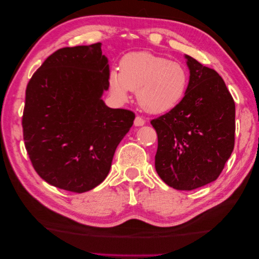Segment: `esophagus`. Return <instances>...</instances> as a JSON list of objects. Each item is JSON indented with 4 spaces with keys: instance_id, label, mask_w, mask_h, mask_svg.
Masks as SVG:
<instances>
[{
    "instance_id": "1",
    "label": "esophagus",
    "mask_w": 259,
    "mask_h": 259,
    "mask_svg": "<svg viewBox=\"0 0 259 259\" xmlns=\"http://www.w3.org/2000/svg\"><path fill=\"white\" fill-rule=\"evenodd\" d=\"M145 124V120L143 119L142 116H136L135 117V121H134V125L135 126H143V125Z\"/></svg>"
}]
</instances>
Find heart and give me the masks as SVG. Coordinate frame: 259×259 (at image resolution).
<instances>
[{
	"mask_svg": "<svg viewBox=\"0 0 259 259\" xmlns=\"http://www.w3.org/2000/svg\"><path fill=\"white\" fill-rule=\"evenodd\" d=\"M110 89L122 100L130 91L136 92L145 111L159 114L174 109L186 95L189 72L178 61L168 60L149 52L130 53L122 58L119 70H112Z\"/></svg>",
	"mask_w": 259,
	"mask_h": 259,
	"instance_id": "obj_1",
	"label": "heart"
}]
</instances>
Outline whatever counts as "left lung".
Wrapping results in <instances>:
<instances>
[{
  "label": "left lung",
  "instance_id": "1",
  "mask_svg": "<svg viewBox=\"0 0 259 259\" xmlns=\"http://www.w3.org/2000/svg\"><path fill=\"white\" fill-rule=\"evenodd\" d=\"M190 70L184 99L154 120L158 134L155 170L177 190L214 182L233 151L236 105L215 70L186 55Z\"/></svg>",
  "mask_w": 259,
  "mask_h": 259
}]
</instances>
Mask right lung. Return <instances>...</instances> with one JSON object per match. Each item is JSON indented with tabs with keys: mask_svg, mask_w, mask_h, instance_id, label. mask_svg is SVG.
<instances>
[{
	"mask_svg": "<svg viewBox=\"0 0 259 259\" xmlns=\"http://www.w3.org/2000/svg\"><path fill=\"white\" fill-rule=\"evenodd\" d=\"M101 43L64 48L45 59L26 90L23 140L42 179L82 193L101 184L135 113L101 99L109 89Z\"/></svg>",
	"mask_w": 259,
	"mask_h": 259,
	"instance_id": "add662e5",
	"label": "right lung"
}]
</instances>
